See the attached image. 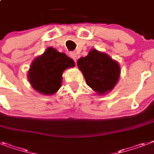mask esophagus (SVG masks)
Returning a JSON list of instances; mask_svg holds the SVG:
<instances>
[{
	"label": "esophagus",
	"instance_id": "esophagus-1",
	"mask_svg": "<svg viewBox=\"0 0 154 154\" xmlns=\"http://www.w3.org/2000/svg\"><path fill=\"white\" fill-rule=\"evenodd\" d=\"M70 57L74 60L75 62H76V60H77V53H75V52H72V53H70Z\"/></svg>",
	"mask_w": 154,
	"mask_h": 154
}]
</instances>
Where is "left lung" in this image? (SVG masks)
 Wrapping results in <instances>:
<instances>
[{"label": "left lung", "mask_w": 154, "mask_h": 154, "mask_svg": "<svg viewBox=\"0 0 154 154\" xmlns=\"http://www.w3.org/2000/svg\"><path fill=\"white\" fill-rule=\"evenodd\" d=\"M86 84L97 94H106L113 90L120 76V64L110 56L96 49L77 61Z\"/></svg>", "instance_id": "obj_1"}]
</instances>
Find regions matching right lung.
Listing matches in <instances>:
<instances>
[{
	"label": "right lung",
	"instance_id": "add662e5",
	"mask_svg": "<svg viewBox=\"0 0 154 154\" xmlns=\"http://www.w3.org/2000/svg\"><path fill=\"white\" fill-rule=\"evenodd\" d=\"M75 66L74 60L65 53L49 47L33 60L27 78L37 92L43 95L54 94L61 86L63 71Z\"/></svg>",
	"mask_w": 154,
	"mask_h": 154
}]
</instances>
